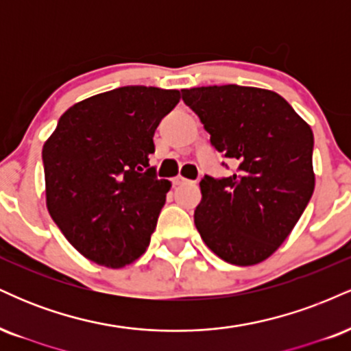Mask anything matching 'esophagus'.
<instances>
[{"label": "esophagus", "mask_w": 351, "mask_h": 351, "mask_svg": "<svg viewBox=\"0 0 351 351\" xmlns=\"http://www.w3.org/2000/svg\"><path fill=\"white\" fill-rule=\"evenodd\" d=\"M186 183H189V180L183 178V176H176V178H173V184H175V186H180V184H186Z\"/></svg>", "instance_id": "obj_1"}]
</instances>
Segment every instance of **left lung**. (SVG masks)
Masks as SVG:
<instances>
[{"label":"left lung","mask_w":351,"mask_h":351,"mask_svg":"<svg viewBox=\"0 0 351 351\" xmlns=\"http://www.w3.org/2000/svg\"><path fill=\"white\" fill-rule=\"evenodd\" d=\"M181 92L213 147L237 162L228 178L201 180L196 229L226 263H263L287 239L312 198V128L265 88L229 84Z\"/></svg>","instance_id":"8db88e82"}]
</instances>
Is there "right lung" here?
Listing matches in <instances>:
<instances>
[{
  "label": "right lung",
  "instance_id": "right-lung-1",
  "mask_svg": "<svg viewBox=\"0 0 351 351\" xmlns=\"http://www.w3.org/2000/svg\"><path fill=\"white\" fill-rule=\"evenodd\" d=\"M178 102L180 90L114 88L67 108L44 143L47 211L92 263L119 269L147 251L171 188L148 156Z\"/></svg>",
  "mask_w": 351,
  "mask_h": 351
}]
</instances>
